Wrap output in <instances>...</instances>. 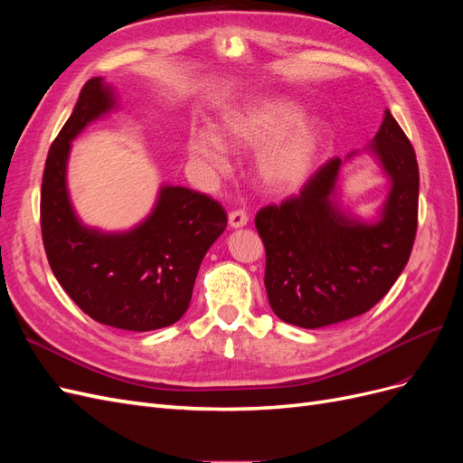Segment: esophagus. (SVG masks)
<instances>
[{
    "mask_svg": "<svg viewBox=\"0 0 463 463\" xmlns=\"http://www.w3.org/2000/svg\"><path fill=\"white\" fill-rule=\"evenodd\" d=\"M228 222H230V228H233V230L245 228L249 223V216L245 210H233V213H230V216H228Z\"/></svg>",
    "mask_w": 463,
    "mask_h": 463,
    "instance_id": "1",
    "label": "esophagus"
}]
</instances>
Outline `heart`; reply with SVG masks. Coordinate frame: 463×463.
<instances>
[{
  "label": "heart",
  "instance_id": "1",
  "mask_svg": "<svg viewBox=\"0 0 463 463\" xmlns=\"http://www.w3.org/2000/svg\"><path fill=\"white\" fill-rule=\"evenodd\" d=\"M301 108L282 96H255L220 118V135L193 129L187 137L191 158L223 172L228 141L240 148H257L255 175L264 193L284 197L299 191L315 174L328 145L326 123L301 118Z\"/></svg>",
  "mask_w": 463,
  "mask_h": 463
}]
</instances>
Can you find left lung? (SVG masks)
<instances>
[{"instance_id": "left-lung-1", "label": "left lung", "mask_w": 463, "mask_h": 463, "mask_svg": "<svg viewBox=\"0 0 463 463\" xmlns=\"http://www.w3.org/2000/svg\"><path fill=\"white\" fill-rule=\"evenodd\" d=\"M388 179L373 218L344 210L342 167L359 152L330 160L299 197L266 206L255 226L266 249L264 286L276 317L322 328L367 313L410 260L417 232L415 150L390 109L365 148Z\"/></svg>"}]
</instances>
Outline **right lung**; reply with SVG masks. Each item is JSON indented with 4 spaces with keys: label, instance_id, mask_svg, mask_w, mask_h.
<instances>
[{
    "label": "right lung",
    "instance_id": "obj_1",
    "mask_svg": "<svg viewBox=\"0 0 463 463\" xmlns=\"http://www.w3.org/2000/svg\"><path fill=\"white\" fill-rule=\"evenodd\" d=\"M119 108L116 90L94 77L52 143L42 179V240L53 276L82 311L102 325L148 332L185 315L206 250L228 216L206 194L160 185L150 214L131 230L87 226L67 189L71 143L92 121Z\"/></svg>",
    "mask_w": 463,
    "mask_h": 463
}]
</instances>
